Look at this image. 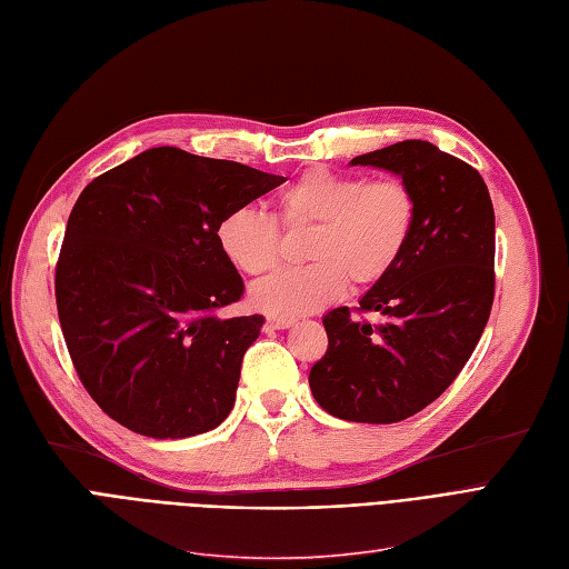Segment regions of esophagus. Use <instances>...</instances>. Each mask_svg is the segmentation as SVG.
Here are the masks:
<instances>
[{
    "mask_svg": "<svg viewBox=\"0 0 569 569\" xmlns=\"http://www.w3.org/2000/svg\"><path fill=\"white\" fill-rule=\"evenodd\" d=\"M292 323H296V319H288V317H267L264 328H267V330H286V328H290Z\"/></svg>",
    "mask_w": 569,
    "mask_h": 569,
    "instance_id": "esophagus-1",
    "label": "esophagus"
}]
</instances>
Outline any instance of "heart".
<instances>
[{"label": "heart", "mask_w": 569, "mask_h": 569, "mask_svg": "<svg viewBox=\"0 0 569 569\" xmlns=\"http://www.w3.org/2000/svg\"><path fill=\"white\" fill-rule=\"evenodd\" d=\"M286 229H309L305 260L252 286L250 300L273 317H300L332 305L347 286L370 288L389 277L412 237L417 201L398 178L363 180L313 168L279 194ZM231 267L260 277L279 262V229L260 210L237 208L216 231Z\"/></svg>", "instance_id": "1"}]
</instances>
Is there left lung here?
<instances>
[{
	"label": "left lung",
	"mask_w": 569,
	"mask_h": 569,
	"mask_svg": "<svg viewBox=\"0 0 569 569\" xmlns=\"http://www.w3.org/2000/svg\"><path fill=\"white\" fill-rule=\"evenodd\" d=\"M382 168L415 194L412 237L389 277L359 300L368 323L338 307L323 317L328 351L309 372L317 403L347 422L393 425L443 393L473 353L495 300V208L480 173L427 140L351 159Z\"/></svg>",
	"instance_id": "left-lung-1"
}]
</instances>
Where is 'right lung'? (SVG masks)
<instances>
[{
    "mask_svg": "<svg viewBox=\"0 0 569 569\" xmlns=\"http://www.w3.org/2000/svg\"><path fill=\"white\" fill-rule=\"evenodd\" d=\"M281 182L152 147L79 194L56 267L58 319L81 385L114 422L159 440L224 422L264 317H218L243 281L216 231Z\"/></svg>",
    "mask_w": 569,
    "mask_h": 569,
    "instance_id": "obj_1",
    "label": "right lung"
}]
</instances>
